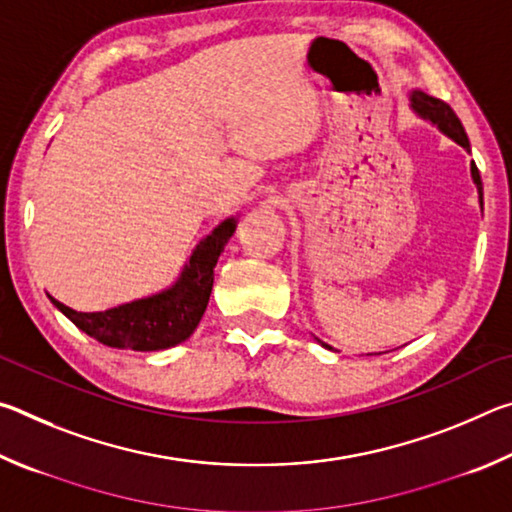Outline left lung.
Instances as JSON below:
<instances>
[{
  "label": "left lung",
  "mask_w": 512,
  "mask_h": 512,
  "mask_svg": "<svg viewBox=\"0 0 512 512\" xmlns=\"http://www.w3.org/2000/svg\"><path fill=\"white\" fill-rule=\"evenodd\" d=\"M411 106H413L415 112H418V115H422L424 119H431L433 124H438L440 131L447 133L454 142L461 144L463 149H470V140H467V133H465V128L461 124V119H458L456 112L449 108V103H445L443 99L429 97V94L415 90L411 94ZM472 178H474V183H476V189H479V201L483 205L481 173H479V169H476L474 162H472ZM325 348H327V345H325ZM329 350H332V348H329Z\"/></svg>",
  "instance_id": "obj_1"
}]
</instances>
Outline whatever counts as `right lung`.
Segmentation results:
<instances>
[{
	"mask_svg": "<svg viewBox=\"0 0 512 512\" xmlns=\"http://www.w3.org/2000/svg\"><path fill=\"white\" fill-rule=\"evenodd\" d=\"M235 232V219L223 223L207 235L189 257L180 280L171 289L155 293L106 311H74L56 298L49 300L92 339L110 348H126L135 352H155L183 343L192 336L203 318L214 284L216 259Z\"/></svg>",
	"mask_w": 512,
	"mask_h": 512,
	"instance_id": "right-lung-1",
	"label": "right lung"
}]
</instances>
